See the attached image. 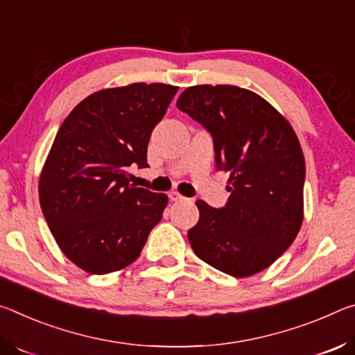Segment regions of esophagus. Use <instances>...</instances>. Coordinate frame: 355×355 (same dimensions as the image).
Returning a JSON list of instances; mask_svg holds the SVG:
<instances>
[{"mask_svg": "<svg viewBox=\"0 0 355 355\" xmlns=\"http://www.w3.org/2000/svg\"><path fill=\"white\" fill-rule=\"evenodd\" d=\"M168 196H170L171 201H184V200H185V196H182V195L179 193V191H176V190L170 191V193H168Z\"/></svg>", "mask_w": 355, "mask_h": 355, "instance_id": "esophagus-1", "label": "esophagus"}]
</instances>
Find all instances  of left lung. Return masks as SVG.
Returning <instances> with one entry per match:
<instances>
[{
  "mask_svg": "<svg viewBox=\"0 0 355 355\" xmlns=\"http://www.w3.org/2000/svg\"><path fill=\"white\" fill-rule=\"evenodd\" d=\"M176 107L212 133L217 166L230 173L223 209L196 201L200 220L189 230L190 245L225 274H258L286 252L304 222L299 138L266 98L239 86H190Z\"/></svg>",
  "mask_w": 355,
  "mask_h": 355,
  "instance_id": "1",
  "label": "left lung"
}]
</instances>
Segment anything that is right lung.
<instances>
[{"instance_id":"right-lung-1","label":"right lung","mask_w":355,"mask_h":355,"mask_svg":"<svg viewBox=\"0 0 355 355\" xmlns=\"http://www.w3.org/2000/svg\"><path fill=\"white\" fill-rule=\"evenodd\" d=\"M178 86L132 83L83 98L58 130L39 176V201L58 247L88 274L135 261L168 196L133 187L148 143Z\"/></svg>"}]
</instances>
